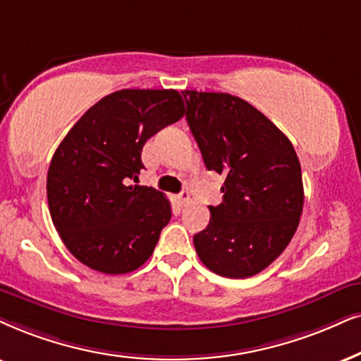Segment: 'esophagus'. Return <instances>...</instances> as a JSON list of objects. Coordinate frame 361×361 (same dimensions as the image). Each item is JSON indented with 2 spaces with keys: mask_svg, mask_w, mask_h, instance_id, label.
I'll use <instances>...</instances> for the list:
<instances>
[{
  "mask_svg": "<svg viewBox=\"0 0 361 361\" xmlns=\"http://www.w3.org/2000/svg\"><path fill=\"white\" fill-rule=\"evenodd\" d=\"M191 196H190V191L188 190H183L180 193V196H178V202H180V204H183V207H186V204L190 203Z\"/></svg>",
  "mask_w": 361,
  "mask_h": 361,
  "instance_id": "obj_1",
  "label": "esophagus"
}]
</instances>
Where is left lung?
Instances as JSON below:
<instances>
[{
  "label": "left lung",
  "mask_w": 361,
  "mask_h": 361,
  "mask_svg": "<svg viewBox=\"0 0 361 361\" xmlns=\"http://www.w3.org/2000/svg\"><path fill=\"white\" fill-rule=\"evenodd\" d=\"M181 93L204 166L225 176L223 202L208 207L209 225L193 236L196 253L220 276L257 275L288 246L303 212L302 166L293 145L245 99Z\"/></svg>",
  "instance_id": "8db88e82"
}]
</instances>
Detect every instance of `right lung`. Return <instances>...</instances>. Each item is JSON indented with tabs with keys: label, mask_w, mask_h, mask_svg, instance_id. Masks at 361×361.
Masks as SVG:
<instances>
[{
	"label": "right lung",
	"mask_w": 361,
	"mask_h": 361,
	"mask_svg": "<svg viewBox=\"0 0 361 361\" xmlns=\"http://www.w3.org/2000/svg\"><path fill=\"white\" fill-rule=\"evenodd\" d=\"M185 115L176 90H120L93 104L59 143L47 193L73 257L106 275L140 268L171 218L170 202L138 181L141 149Z\"/></svg>",
	"instance_id": "1"
}]
</instances>
